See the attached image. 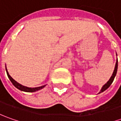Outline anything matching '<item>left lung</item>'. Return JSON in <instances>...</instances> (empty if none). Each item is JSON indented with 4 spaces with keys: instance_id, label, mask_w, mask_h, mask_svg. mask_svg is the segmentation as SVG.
<instances>
[{
    "instance_id": "1",
    "label": "left lung",
    "mask_w": 121,
    "mask_h": 121,
    "mask_svg": "<svg viewBox=\"0 0 121 121\" xmlns=\"http://www.w3.org/2000/svg\"><path fill=\"white\" fill-rule=\"evenodd\" d=\"M116 55H117V54H116ZM117 69H118V59L117 58V61H116V64H115V67H114V71L112 73V76L110 77V78L109 79V80L107 81L106 83H105L104 86L102 87V88H101V90H100V92L98 93V94H100V93H102V92H103V91H104L105 90H106L108 87H109L110 85L112 84V83L114 81V79L115 76H116V75H117Z\"/></svg>"
}]
</instances>
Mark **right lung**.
<instances>
[{"instance_id": "1", "label": "right lung", "mask_w": 121, "mask_h": 121, "mask_svg": "<svg viewBox=\"0 0 121 121\" xmlns=\"http://www.w3.org/2000/svg\"><path fill=\"white\" fill-rule=\"evenodd\" d=\"M5 68H6V71H7V76L9 77V79H10V81H11L13 85L15 86L16 88H17L18 90H19L23 91H26V92H35V91H39L40 90H42V88H44V87L46 86V85H44V86H40V87H27V86H23V85H21L20 83H19L18 82H17L15 79H13L11 77V75L9 74V72L7 71V69L6 66H5Z\"/></svg>"}]
</instances>
